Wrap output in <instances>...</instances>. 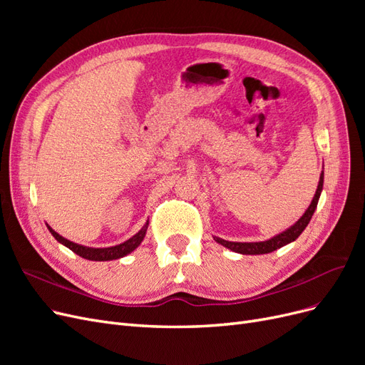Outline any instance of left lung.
I'll return each mask as SVG.
<instances>
[{
  "label": "left lung",
  "mask_w": 365,
  "mask_h": 365,
  "mask_svg": "<svg viewBox=\"0 0 365 365\" xmlns=\"http://www.w3.org/2000/svg\"><path fill=\"white\" fill-rule=\"evenodd\" d=\"M323 181H324V173H322V176H319V182H318L317 192H315V196H314L311 205H309L304 215L298 219L291 228L283 231V233L277 235L269 240H264V242H228V240H224L220 237H215V240L217 242V244L224 245L225 248H230L231 251L240 252V254H267V252H272L284 245H288L289 242L295 240L303 233V230L307 227L309 220H311L315 208H317L319 195H322V190H323Z\"/></svg>",
  "instance_id": "8db88e82"
}]
</instances>
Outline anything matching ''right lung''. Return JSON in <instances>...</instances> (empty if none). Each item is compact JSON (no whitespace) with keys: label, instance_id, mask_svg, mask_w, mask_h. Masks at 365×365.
<instances>
[{"label":"right lung","instance_id":"1","mask_svg":"<svg viewBox=\"0 0 365 365\" xmlns=\"http://www.w3.org/2000/svg\"><path fill=\"white\" fill-rule=\"evenodd\" d=\"M148 225H149V224H146L145 227H143V228L138 231V233H137L135 236H132L129 240L123 242V244L115 245V247H109V248H90V247L77 245V244H74V242H70V240H67L65 237L59 236V235L56 233V231L51 230L50 227H48V230H50V233L53 235L54 239H56L58 242H61L62 245L70 248L73 252L77 254V256H81V257L88 259V260H98V262L103 260V262H105V260L120 259V257L126 256V254H129L130 251H134V250L141 244V240L145 239Z\"/></svg>","mask_w":365,"mask_h":365}]
</instances>
